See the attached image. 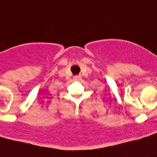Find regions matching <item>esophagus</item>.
I'll return each mask as SVG.
<instances>
[{
    "label": "esophagus",
    "mask_w": 157,
    "mask_h": 157,
    "mask_svg": "<svg viewBox=\"0 0 157 157\" xmlns=\"http://www.w3.org/2000/svg\"><path fill=\"white\" fill-rule=\"evenodd\" d=\"M74 80H78L79 79H80V77L79 75H76L75 77H74Z\"/></svg>",
    "instance_id": "34e87169"
}]
</instances>
